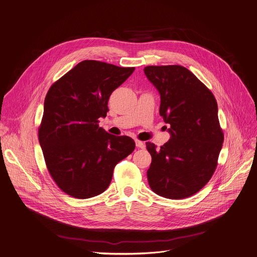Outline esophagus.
<instances>
[{"label":"esophagus","mask_w":257,"mask_h":257,"mask_svg":"<svg viewBox=\"0 0 257 257\" xmlns=\"http://www.w3.org/2000/svg\"><path fill=\"white\" fill-rule=\"evenodd\" d=\"M135 144H136V147L137 148H141V149H144L145 148V143L140 141V140H135Z\"/></svg>","instance_id":"1"}]
</instances>
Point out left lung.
<instances>
[{
    "instance_id": "1",
    "label": "left lung",
    "mask_w": 257,
    "mask_h": 257,
    "mask_svg": "<svg viewBox=\"0 0 257 257\" xmlns=\"http://www.w3.org/2000/svg\"><path fill=\"white\" fill-rule=\"evenodd\" d=\"M147 78L160 94L159 114L170 125V139L157 148L146 142L152 160L151 190L166 199L189 198L211 180L224 141L213 93L182 65H149Z\"/></svg>"
}]
</instances>
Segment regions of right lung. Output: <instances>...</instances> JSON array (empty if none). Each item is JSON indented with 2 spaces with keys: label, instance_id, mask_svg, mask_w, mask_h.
<instances>
[{
  "label": "right lung",
  "instance_id": "1",
  "mask_svg": "<svg viewBox=\"0 0 257 257\" xmlns=\"http://www.w3.org/2000/svg\"><path fill=\"white\" fill-rule=\"evenodd\" d=\"M135 67L83 60L47 92L38 128L48 172L57 187L76 199H89L109 187L116 164L131 154L135 142L99 126L108 101Z\"/></svg>",
  "mask_w": 257,
  "mask_h": 257
}]
</instances>
